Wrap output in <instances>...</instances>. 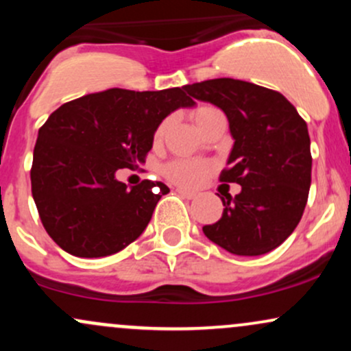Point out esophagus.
<instances>
[{
  "label": "esophagus",
  "mask_w": 351,
  "mask_h": 351,
  "mask_svg": "<svg viewBox=\"0 0 351 351\" xmlns=\"http://www.w3.org/2000/svg\"><path fill=\"white\" fill-rule=\"evenodd\" d=\"M176 193H178L180 196H183V198H188V199L196 198V193L188 191V189H184V188H176Z\"/></svg>",
  "instance_id": "esophagus-1"
}]
</instances>
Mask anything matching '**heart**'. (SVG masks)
<instances>
[{
  "mask_svg": "<svg viewBox=\"0 0 351 351\" xmlns=\"http://www.w3.org/2000/svg\"><path fill=\"white\" fill-rule=\"evenodd\" d=\"M216 112H219L216 107L201 106L193 112V119H195L198 128H201L208 122L209 117L215 115ZM168 123H170L168 120H163V122L158 125V128L155 130V142H162L165 132H167L168 128ZM209 170H211V167H209L208 163L199 162V160H173V162L165 165L163 175L167 176L171 183L180 184V186L195 188L199 186V184L206 180Z\"/></svg>",
  "mask_w": 351,
  "mask_h": 351,
  "instance_id": "heart-1",
  "label": "heart"
}]
</instances>
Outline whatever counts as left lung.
<instances>
[{
	"mask_svg": "<svg viewBox=\"0 0 351 351\" xmlns=\"http://www.w3.org/2000/svg\"><path fill=\"white\" fill-rule=\"evenodd\" d=\"M186 92L226 114L234 147L219 181L243 186L234 198L221 196L223 216L203 232L237 256L272 251L292 234L308 199L307 123L280 92L245 80H203Z\"/></svg>",
	"mask_w": 351,
	"mask_h": 351,
	"instance_id": "obj_1",
	"label": "left lung"
}]
</instances>
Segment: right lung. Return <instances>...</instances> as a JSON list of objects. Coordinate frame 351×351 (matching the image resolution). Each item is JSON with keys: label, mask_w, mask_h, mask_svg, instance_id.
Listing matches in <instances>:
<instances>
[{"label": "right lung", "mask_w": 351, "mask_h": 351, "mask_svg": "<svg viewBox=\"0 0 351 351\" xmlns=\"http://www.w3.org/2000/svg\"><path fill=\"white\" fill-rule=\"evenodd\" d=\"M186 86L108 88L60 106L39 128L31 191L47 234L77 257H104L134 243L170 188L143 180L132 189L120 168L145 163L167 115L195 106Z\"/></svg>", "instance_id": "obj_1"}]
</instances>
